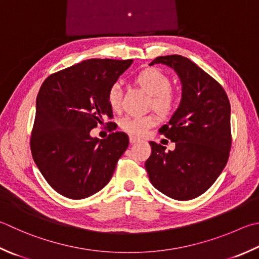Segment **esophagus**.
<instances>
[{
	"mask_svg": "<svg viewBox=\"0 0 259 259\" xmlns=\"http://www.w3.org/2000/svg\"><path fill=\"white\" fill-rule=\"evenodd\" d=\"M129 140H130V143H131V144H135V143H137V142H139V138H137V137H135V136H130V138H129Z\"/></svg>",
	"mask_w": 259,
	"mask_h": 259,
	"instance_id": "1",
	"label": "esophagus"
}]
</instances>
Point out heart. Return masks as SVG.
Returning <instances> with one entry per match:
<instances>
[{"label": "heart", "mask_w": 259, "mask_h": 259, "mask_svg": "<svg viewBox=\"0 0 259 259\" xmlns=\"http://www.w3.org/2000/svg\"><path fill=\"white\" fill-rule=\"evenodd\" d=\"M136 81L140 87L153 96V105L158 112L167 114L175 107L176 96L170 91L171 81L162 71L154 68L143 70L136 77ZM107 100H109V104L112 110L119 111L121 109L122 87L119 82L112 84L109 94H107ZM155 122H156V119L153 115H129L120 121V125L128 134L143 136L150 126L155 124Z\"/></svg>", "instance_id": "1"}]
</instances>
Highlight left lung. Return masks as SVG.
I'll use <instances>...</instances> for the list:
<instances>
[{"mask_svg": "<svg viewBox=\"0 0 259 259\" xmlns=\"http://www.w3.org/2000/svg\"><path fill=\"white\" fill-rule=\"evenodd\" d=\"M164 64L180 79L181 101L159 131L176 144L173 150L150 142L145 163L152 185L177 200H189L208 189L227 165L231 148V106L222 86L191 60L158 56L149 65Z\"/></svg>", "mask_w": 259, "mask_h": 259, "instance_id": "8db88e82", "label": "left lung"}]
</instances>
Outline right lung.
Returning <instances> with one entry per match:
<instances>
[{
	"label": "right lung",
	"mask_w": 259,
	"mask_h": 259,
	"mask_svg": "<svg viewBox=\"0 0 259 259\" xmlns=\"http://www.w3.org/2000/svg\"><path fill=\"white\" fill-rule=\"evenodd\" d=\"M131 64L133 60H84L51 74L41 84L31 154L45 180L60 195L86 198L103 189L113 176L128 148V135L116 131L98 139L91 131L105 116H113L107 94Z\"/></svg>",
	"instance_id": "right-lung-1"
}]
</instances>
